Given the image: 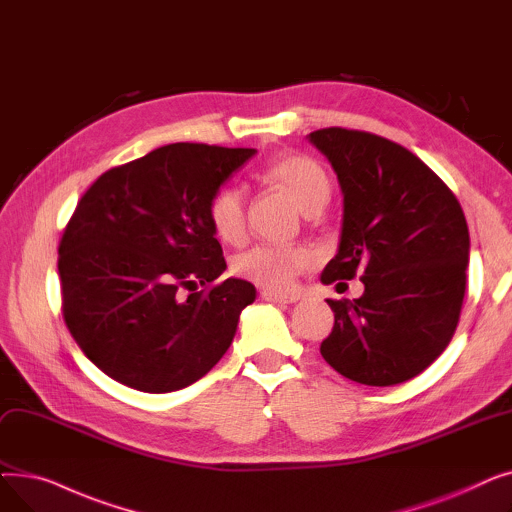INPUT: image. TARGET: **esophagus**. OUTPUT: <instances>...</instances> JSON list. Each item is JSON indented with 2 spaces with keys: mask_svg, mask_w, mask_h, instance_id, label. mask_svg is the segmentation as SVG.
I'll list each match as a JSON object with an SVG mask.
<instances>
[{
  "mask_svg": "<svg viewBox=\"0 0 512 512\" xmlns=\"http://www.w3.org/2000/svg\"><path fill=\"white\" fill-rule=\"evenodd\" d=\"M263 301L270 303H297L301 297L299 294H286V292H274V290H263L261 292Z\"/></svg>",
  "mask_w": 512,
  "mask_h": 512,
  "instance_id": "esophagus-1",
  "label": "esophagus"
}]
</instances>
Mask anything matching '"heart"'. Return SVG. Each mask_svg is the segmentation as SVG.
<instances>
[{
    "label": "heart",
    "mask_w": 512,
    "mask_h": 512,
    "mask_svg": "<svg viewBox=\"0 0 512 512\" xmlns=\"http://www.w3.org/2000/svg\"><path fill=\"white\" fill-rule=\"evenodd\" d=\"M265 176L294 199L303 213H317L330 199V180L317 161L303 155H286L272 161ZM207 220L213 234L224 242H238L245 234V193L236 184H224L207 203ZM315 263L311 249L301 245L259 242L232 259V272L263 288L288 290L307 267Z\"/></svg>",
    "instance_id": "obj_1"
}]
</instances>
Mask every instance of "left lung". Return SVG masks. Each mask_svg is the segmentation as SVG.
<instances>
[{"instance_id":"left-lung-1","label":"left lung","mask_w":512,"mask_h":512,"mask_svg":"<svg viewBox=\"0 0 512 512\" xmlns=\"http://www.w3.org/2000/svg\"><path fill=\"white\" fill-rule=\"evenodd\" d=\"M307 139L328 157L342 191L338 253L321 282L361 272L365 284L359 299H328L334 328L321 357L365 386L407 382L444 353L459 324L465 213L417 155L378 134L321 128Z\"/></svg>"}]
</instances>
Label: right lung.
I'll use <instances>...</instances> for the list:
<instances>
[{"instance_id":"add662e5","label":"right lung","mask_w":512,"mask_h":512,"mask_svg":"<svg viewBox=\"0 0 512 512\" xmlns=\"http://www.w3.org/2000/svg\"><path fill=\"white\" fill-rule=\"evenodd\" d=\"M255 153L164 145L107 170L78 201L58 249L62 311L80 351L112 380L174 392L230 348L257 290L240 278L208 286L226 261L207 203Z\"/></svg>"}]
</instances>
